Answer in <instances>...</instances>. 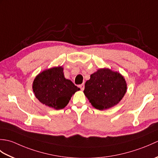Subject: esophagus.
I'll return each mask as SVG.
<instances>
[{
  "label": "esophagus",
  "mask_w": 158,
  "mask_h": 158,
  "mask_svg": "<svg viewBox=\"0 0 158 158\" xmlns=\"http://www.w3.org/2000/svg\"><path fill=\"white\" fill-rule=\"evenodd\" d=\"M79 88H80V89H81V90H82V91H83V90L84 89V84H83H83L80 85H79Z\"/></svg>",
  "instance_id": "1"
}]
</instances>
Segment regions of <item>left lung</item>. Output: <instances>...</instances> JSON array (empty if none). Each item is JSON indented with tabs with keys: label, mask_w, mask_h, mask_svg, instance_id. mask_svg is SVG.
Returning <instances> with one entry per match:
<instances>
[{
	"label": "left lung",
	"mask_w": 158,
	"mask_h": 158,
	"mask_svg": "<svg viewBox=\"0 0 158 158\" xmlns=\"http://www.w3.org/2000/svg\"><path fill=\"white\" fill-rule=\"evenodd\" d=\"M126 90V80L120 73L104 68L90 75L83 92L94 108L102 110L117 105Z\"/></svg>",
	"instance_id": "8db88e82"
}]
</instances>
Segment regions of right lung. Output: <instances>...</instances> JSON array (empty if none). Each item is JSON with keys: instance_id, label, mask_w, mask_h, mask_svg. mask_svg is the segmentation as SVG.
Returning a JSON list of instances; mask_svg holds the SVG:
<instances>
[{"instance_id": "right-lung-1", "label": "right lung", "mask_w": 158, "mask_h": 158, "mask_svg": "<svg viewBox=\"0 0 158 158\" xmlns=\"http://www.w3.org/2000/svg\"><path fill=\"white\" fill-rule=\"evenodd\" d=\"M32 89L40 102L56 110L64 108L72 96L80 89L65 78L62 66L53 67L40 73L34 79Z\"/></svg>"}]
</instances>
